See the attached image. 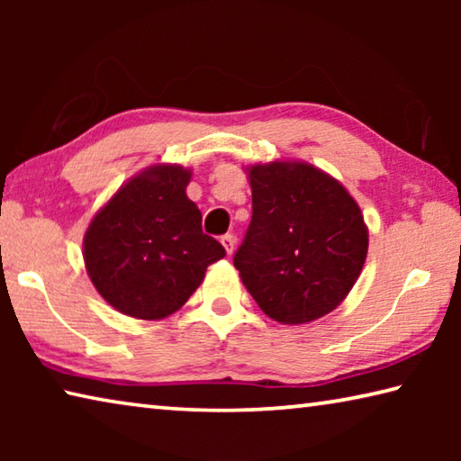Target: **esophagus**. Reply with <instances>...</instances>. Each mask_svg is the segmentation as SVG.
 I'll return each instance as SVG.
<instances>
[{
	"label": "esophagus",
	"instance_id": "esophagus-1",
	"mask_svg": "<svg viewBox=\"0 0 461 461\" xmlns=\"http://www.w3.org/2000/svg\"><path fill=\"white\" fill-rule=\"evenodd\" d=\"M221 244L225 248V252L231 256L233 254V248H236V238H233L231 233H225V236H221Z\"/></svg>",
	"mask_w": 461,
	"mask_h": 461
}]
</instances>
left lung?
Wrapping results in <instances>:
<instances>
[{"label": "left lung", "instance_id": "1", "mask_svg": "<svg viewBox=\"0 0 461 461\" xmlns=\"http://www.w3.org/2000/svg\"><path fill=\"white\" fill-rule=\"evenodd\" d=\"M252 221L233 256L270 319L315 321L352 291L368 254L364 215L339 181L307 162L248 167Z\"/></svg>", "mask_w": 461, "mask_h": 461}]
</instances>
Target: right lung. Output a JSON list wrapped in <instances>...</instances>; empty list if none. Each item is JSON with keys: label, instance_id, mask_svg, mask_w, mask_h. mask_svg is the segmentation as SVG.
Masks as SVG:
<instances>
[{"label": "right lung", "instance_id": "add662e5", "mask_svg": "<svg viewBox=\"0 0 461 461\" xmlns=\"http://www.w3.org/2000/svg\"><path fill=\"white\" fill-rule=\"evenodd\" d=\"M191 170L148 167L109 199L83 238L93 286L120 313L146 321L173 315L221 260L220 241L201 230V212L186 197Z\"/></svg>", "mask_w": 461, "mask_h": 461}]
</instances>
